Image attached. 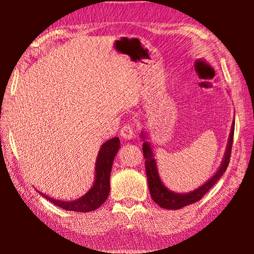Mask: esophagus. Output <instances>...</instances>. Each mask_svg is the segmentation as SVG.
<instances>
[{
	"label": "esophagus",
	"mask_w": 254,
	"mask_h": 254,
	"mask_svg": "<svg viewBox=\"0 0 254 254\" xmlns=\"http://www.w3.org/2000/svg\"><path fill=\"white\" fill-rule=\"evenodd\" d=\"M120 135H121L123 139L126 140H130L131 137L134 135V128L131 126V124H126L120 131Z\"/></svg>",
	"instance_id": "34e87169"
}]
</instances>
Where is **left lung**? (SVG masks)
Here are the masks:
<instances>
[{
	"instance_id": "obj_1",
	"label": "left lung",
	"mask_w": 254,
	"mask_h": 254,
	"mask_svg": "<svg viewBox=\"0 0 254 254\" xmlns=\"http://www.w3.org/2000/svg\"><path fill=\"white\" fill-rule=\"evenodd\" d=\"M234 123L235 122H233V124H232L229 143H227L226 152H225L224 159H223L221 168L218 169L217 173L215 174L207 183L204 184L203 186H200L199 188H197L196 190L188 192V194H178V192H173L163 186L160 178H159L157 163H156V160H154L151 147H150L149 143L145 141L142 147L143 157L145 159V162H144L145 173H147L150 194H151V198L153 199L154 203H157L160 207L166 208V209H179L184 207V206H187L189 204H192L195 203V201H198L199 199H201V197H203L206 192H207L209 189L214 186L215 183L222 177L223 174H224L227 169V166H229L231 152H232V145H233ZM142 137H144L143 134H142Z\"/></svg>"
}]
</instances>
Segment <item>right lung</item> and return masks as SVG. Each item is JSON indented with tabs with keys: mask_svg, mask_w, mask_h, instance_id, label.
I'll return each mask as SVG.
<instances>
[{
	"mask_svg": "<svg viewBox=\"0 0 254 254\" xmlns=\"http://www.w3.org/2000/svg\"><path fill=\"white\" fill-rule=\"evenodd\" d=\"M120 148V139L119 137H113L103 143L101 147L100 152H98V157L96 160V179L94 183L93 187L89 189L86 195L80 197L79 199L72 200V201H63L53 199L47 195H44L42 192L40 194L45 197V198L51 201L54 205L58 206V207L66 209V210H72V212H92L104 203L107 199L110 194V176H111V169L112 165H113V160L115 154L118 153Z\"/></svg>",
	"mask_w": 254,
	"mask_h": 254,
	"instance_id": "add662e5",
	"label": "right lung"
}]
</instances>
